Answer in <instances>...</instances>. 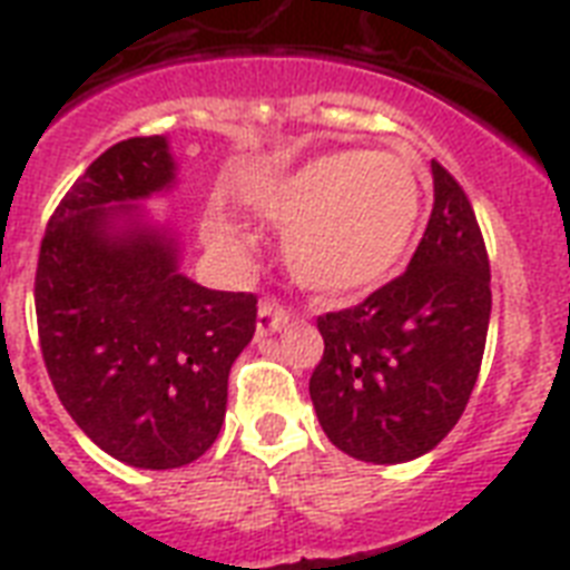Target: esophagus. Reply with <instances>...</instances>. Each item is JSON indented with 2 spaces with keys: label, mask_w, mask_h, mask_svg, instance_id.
<instances>
[{
  "label": "esophagus",
  "mask_w": 570,
  "mask_h": 570,
  "mask_svg": "<svg viewBox=\"0 0 570 570\" xmlns=\"http://www.w3.org/2000/svg\"><path fill=\"white\" fill-rule=\"evenodd\" d=\"M289 309L277 307L272 301H263L261 309H257V336H266V333H275L281 327L289 325Z\"/></svg>",
  "instance_id": "obj_1"
}]
</instances>
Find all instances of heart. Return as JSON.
<instances>
[{
  "mask_svg": "<svg viewBox=\"0 0 570 570\" xmlns=\"http://www.w3.org/2000/svg\"><path fill=\"white\" fill-rule=\"evenodd\" d=\"M239 198L286 225L289 269L327 295L365 293L395 275L424 213L419 169L390 151H331L293 169L261 166L243 175ZM205 230L222 252H245L243 230L219 207L207 210Z\"/></svg>",
  "mask_w": 570,
  "mask_h": 570,
  "instance_id": "obj_1",
  "label": "heart"
}]
</instances>
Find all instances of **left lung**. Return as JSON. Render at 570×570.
Returning a JSON list of instances; mask_svg holds the SVG:
<instances>
[{"label": "left lung", "mask_w": 570, "mask_h": 570, "mask_svg": "<svg viewBox=\"0 0 570 570\" xmlns=\"http://www.w3.org/2000/svg\"><path fill=\"white\" fill-rule=\"evenodd\" d=\"M433 213L404 275L363 304L318 316L309 377L333 445L374 465L433 451L478 383L492 313L489 254L469 196L436 160Z\"/></svg>", "instance_id": "left-lung-1"}]
</instances>
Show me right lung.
<instances>
[{"label":"right lung","instance_id":"add662e5","mask_svg":"<svg viewBox=\"0 0 570 570\" xmlns=\"http://www.w3.org/2000/svg\"><path fill=\"white\" fill-rule=\"evenodd\" d=\"M175 184L166 137L110 146L55 207L35 277L60 404L101 451L151 471L216 442L230 365L257 325V298L189 281L178 234L140 205Z\"/></svg>","mask_w":570,"mask_h":570}]
</instances>
